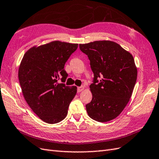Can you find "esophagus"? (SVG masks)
<instances>
[{
    "mask_svg": "<svg viewBox=\"0 0 159 159\" xmlns=\"http://www.w3.org/2000/svg\"><path fill=\"white\" fill-rule=\"evenodd\" d=\"M84 89V87L83 86H82V87H79L77 88V92H78V93H80V92H81L82 91H83Z\"/></svg>",
    "mask_w": 159,
    "mask_h": 159,
    "instance_id": "34e87169",
    "label": "esophagus"
}]
</instances>
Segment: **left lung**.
Segmentation results:
<instances>
[{
  "label": "left lung",
  "mask_w": 159,
  "mask_h": 159,
  "mask_svg": "<svg viewBox=\"0 0 159 159\" xmlns=\"http://www.w3.org/2000/svg\"><path fill=\"white\" fill-rule=\"evenodd\" d=\"M79 47L87 55L94 74L90 85L92 100L86 105L88 115L99 122L115 119L129 102L136 82L133 56L118 43L108 40L79 44Z\"/></svg>",
  "instance_id": "obj_1"
}]
</instances>
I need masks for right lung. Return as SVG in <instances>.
<instances>
[{"label": "right lung", "instance_id": "right-lung-1", "mask_svg": "<svg viewBox=\"0 0 159 159\" xmlns=\"http://www.w3.org/2000/svg\"><path fill=\"white\" fill-rule=\"evenodd\" d=\"M78 43L54 41L34 46L24 54L19 68V80L24 98L39 118L48 124L63 120L76 94L75 86H66L64 65Z\"/></svg>", "mask_w": 159, "mask_h": 159}]
</instances>
